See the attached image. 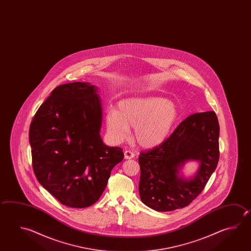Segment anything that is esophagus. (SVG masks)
I'll use <instances>...</instances> for the list:
<instances>
[{
  "label": "esophagus",
  "instance_id": "esophagus-1",
  "mask_svg": "<svg viewBox=\"0 0 251 251\" xmlns=\"http://www.w3.org/2000/svg\"><path fill=\"white\" fill-rule=\"evenodd\" d=\"M135 157V154L133 153L131 151H124V158L126 159V160H129V159H132Z\"/></svg>",
  "mask_w": 251,
  "mask_h": 251
}]
</instances>
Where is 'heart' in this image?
<instances>
[{"label":"heart","instance_id":"1","mask_svg":"<svg viewBox=\"0 0 251 251\" xmlns=\"http://www.w3.org/2000/svg\"><path fill=\"white\" fill-rule=\"evenodd\" d=\"M180 112L174 102L155 96L130 97L121 100L117 110H109L105 125L115 142L128 138L134 127V139L144 148L165 142L178 122Z\"/></svg>","mask_w":251,"mask_h":251}]
</instances>
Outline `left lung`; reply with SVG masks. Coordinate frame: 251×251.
<instances>
[{
	"label": "left lung",
	"mask_w": 251,
	"mask_h": 251,
	"mask_svg": "<svg viewBox=\"0 0 251 251\" xmlns=\"http://www.w3.org/2000/svg\"><path fill=\"white\" fill-rule=\"evenodd\" d=\"M219 124L215 112L192 114L165 142L138 157V191L147 207L171 211L189 205L204 189L219 159ZM199 162L194 176L181 170L188 161Z\"/></svg>",
	"instance_id": "8db88e82"
}]
</instances>
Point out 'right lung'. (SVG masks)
Segmentation results:
<instances>
[{"mask_svg": "<svg viewBox=\"0 0 251 251\" xmlns=\"http://www.w3.org/2000/svg\"><path fill=\"white\" fill-rule=\"evenodd\" d=\"M102 121L99 88L75 81L55 88L31 123L33 172L43 188L65 206L94 204L114 166L124 158L121 147L103 143Z\"/></svg>", "mask_w": 251, "mask_h": 251, "instance_id": "1", "label": "right lung"}]
</instances>
